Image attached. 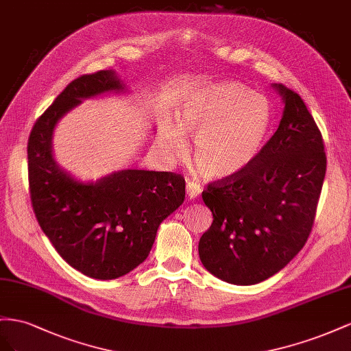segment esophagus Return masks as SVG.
<instances>
[{
  "label": "esophagus",
  "instance_id": "esophagus-1",
  "mask_svg": "<svg viewBox=\"0 0 351 351\" xmlns=\"http://www.w3.org/2000/svg\"><path fill=\"white\" fill-rule=\"evenodd\" d=\"M186 194L189 198H197L199 194H202V188H199V185H197L194 182H188L186 184Z\"/></svg>",
  "mask_w": 351,
  "mask_h": 351
}]
</instances>
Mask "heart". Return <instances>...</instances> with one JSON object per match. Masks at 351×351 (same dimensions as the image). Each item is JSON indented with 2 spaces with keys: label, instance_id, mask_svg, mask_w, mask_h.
Returning a JSON list of instances; mask_svg holds the SVG:
<instances>
[{
  "label": "heart",
  "instance_id": "heart-1",
  "mask_svg": "<svg viewBox=\"0 0 351 351\" xmlns=\"http://www.w3.org/2000/svg\"><path fill=\"white\" fill-rule=\"evenodd\" d=\"M274 128L269 101L237 82L199 86L179 113L178 125L162 129V144L170 156H184L185 135L194 136L193 165L207 179L243 173L265 149Z\"/></svg>",
  "mask_w": 351,
  "mask_h": 351
}]
</instances>
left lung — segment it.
I'll list each match as a JSON object with an SVG mask.
<instances>
[{
	"label": "left lung",
	"mask_w": 351,
	"mask_h": 351,
	"mask_svg": "<svg viewBox=\"0 0 351 351\" xmlns=\"http://www.w3.org/2000/svg\"><path fill=\"white\" fill-rule=\"evenodd\" d=\"M274 88L284 113L262 154L202 194L213 223L199 238V260L235 285L262 282L298 254L312 232L326 172L322 134L302 97L281 84Z\"/></svg>",
	"instance_id": "obj_1"
}]
</instances>
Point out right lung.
Masks as SVG:
<instances>
[{"mask_svg": "<svg viewBox=\"0 0 351 351\" xmlns=\"http://www.w3.org/2000/svg\"><path fill=\"white\" fill-rule=\"evenodd\" d=\"M125 89L113 70L79 76L36 120L27 143L38 223L70 266L94 279H116L141 265L160 223L185 199V179L172 172L128 169L82 182L56 163L58 120L82 99Z\"/></svg>", "mask_w": 351, "mask_h": 351, "instance_id": "obj_1", "label": "right lung"}]
</instances>
